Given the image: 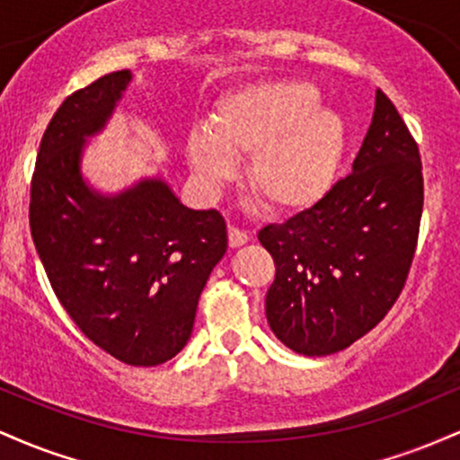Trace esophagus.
Segmentation results:
<instances>
[{
  "instance_id": "obj_1",
  "label": "esophagus",
  "mask_w": 460,
  "mask_h": 460,
  "mask_svg": "<svg viewBox=\"0 0 460 460\" xmlns=\"http://www.w3.org/2000/svg\"><path fill=\"white\" fill-rule=\"evenodd\" d=\"M248 242V234L246 231H242L240 226H229V246L231 248H237V246H244Z\"/></svg>"
}]
</instances>
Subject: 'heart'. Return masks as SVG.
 <instances>
[{
	"instance_id": "heart-1",
	"label": "heart",
	"mask_w": 460,
	"mask_h": 460,
	"mask_svg": "<svg viewBox=\"0 0 460 460\" xmlns=\"http://www.w3.org/2000/svg\"><path fill=\"white\" fill-rule=\"evenodd\" d=\"M346 153V123L320 105L305 79H263L225 93L209 116V131L188 136L194 177L214 190L246 160V183L270 212L296 214L331 192Z\"/></svg>"
}]
</instances>
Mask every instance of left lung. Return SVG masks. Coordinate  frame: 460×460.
Instances as JSON below:
<instances>
[{"label": "left lung", "instance_id": "left-lung-1", "mask_svg": "<svg viewBox=\"0 0 460 460\" xmlns=\"http://www.w3.org/2000/svg\"><path fill=\"white\" fill-rule=\"evenodd\" d=\"M424 208L413 136L383 91L352 172L314 208L257 234L277 274L266 294L274 335L298 355L355 344L402 292Z\"/></svg>", "mask_w": 460, "mask_h": 460}]
</instances>
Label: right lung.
<instances>
[{"instance_id": "right-lung-1", "label": "right lung", "mask_w": 460, "mask_h": 460, "mask_svg": "<svg viewBox=\"0 0 460 460\" xmlns=\"http://www.w3.org/2000/svg\"><path fill=\"white\" fill-rule=\"evenodd\" d=\"M131 71L62 102L31 177L30 229L79 331L128 366H160L188 344L199 296L226 252L216 209H190L160 177L102 194L82 175L86 140L114 114Z\"/></svg>"}]
</instances>
